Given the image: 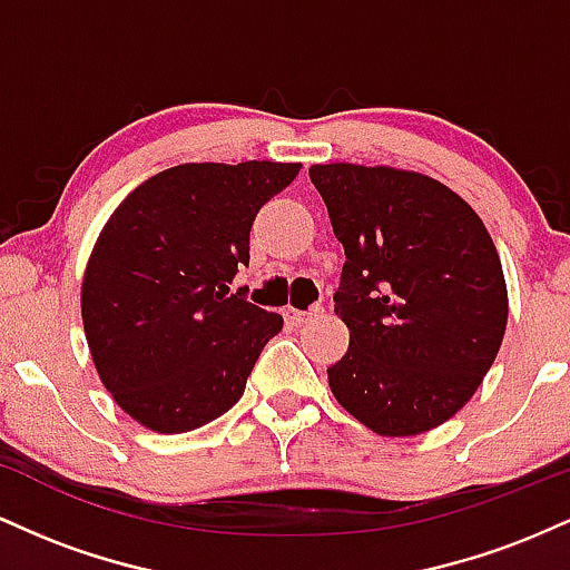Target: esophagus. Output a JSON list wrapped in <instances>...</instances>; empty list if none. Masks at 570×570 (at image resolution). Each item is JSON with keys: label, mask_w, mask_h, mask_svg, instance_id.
Instances as JSON below:
<instances>
[{"label": "esophagus", "mask_w": 570, "mask_h": 570, "mask_svg": "<svg viewBox=\"0 0 570 570\" xmlns=\"http://www.w3.org/2000/svg\"><path fill=\"white\" fill-rule=\"evenodd\" d=\"M316 313H318V307L316 311H297V307H286L284 316L289 324H303V322H307V318L316 316Z\"/></svg>", "instance_id": "obj_1"}]
</instances>
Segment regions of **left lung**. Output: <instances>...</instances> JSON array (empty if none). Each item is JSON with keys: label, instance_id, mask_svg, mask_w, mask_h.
Instances as JSON below:
<instances>
[{"label": "left lung", "instance_id": "obj_1", "mask_svg": "<svg viewBox=\"0 0 570 570\" xmlns=\"http://www.w3.org/2000/svg\"><path fill=\"white\" fill-rule=\"evenodd\" d=\"M345 248L335 313L348 353L332 394L381 436L453 417L480 389L507 330V284L482 219L453 189L385 166H311Z\"/></svg>", "mask_w": 570, "mask_h": 570}]
</instances>
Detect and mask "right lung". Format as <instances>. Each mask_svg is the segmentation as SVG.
<instances>
[{
  "label": "right lung",
  "mask_w": 570,
  "mask_h": 570,
  "mask_svg": "<svg viewBox=\"0 0 570 570\" xmlns=\"http://www.w3.org/2000/svg\"><path fill=\"white\" fill-rule=\"evenodd\" d=\"M299 163H185L128 195L82 278V326L98 377L141 426L181 434L244 394L278 313L230 294L248 230Z\"/></svg>",
  "instance_id": "right-lung-1"
}]
</instances>
